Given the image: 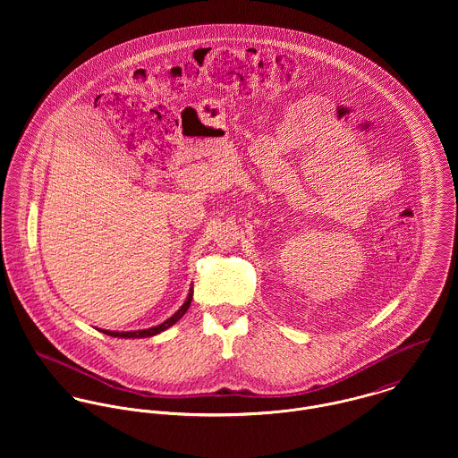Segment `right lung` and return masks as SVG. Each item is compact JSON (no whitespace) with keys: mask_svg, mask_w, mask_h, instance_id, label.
I'll use <instances>...</instances> for the list:
<instances>
[{"mask_svg":"<svg viewBox=\"0 0 458 458\" xmlns=\"http://www.w3.org/2000/svg\"><path fill=\"white\" fill-rule=\"evenodd\" d=\"M192 294H194V291L189 293V298H187V301L182 305V309H180L174 316H171L167 321H164L162 325H158V327H148V329H137V331H109V329H100V331H102V333H107V335H111V336H120V338H142V336L158 335L160 331L173 327L174 323H178V321L185 316V312L189 310V307H191V303H192Z\"/></svg>","mask_w":458,"mask_h":458,"instance_id":"1","label":"right lung"}]
</instances>
